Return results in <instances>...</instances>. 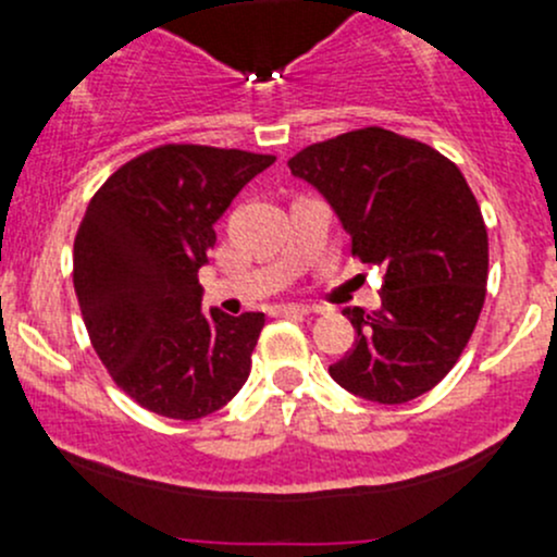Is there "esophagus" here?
<instances>
[{
	"mask_svg": "<svg viewBox=\"0 0 557 557\" xmlns=\"http://www.w3.org/2000/svg\"><path fill=\"white\" fill-rule=\"evenodd\" d=\"M280 314H299V318H307V314H312V310L305 305H283L280 307Z\"/></svg>",
	"mask_w": 557,
	"mask_h": 557,
	"instance_id": "34e87169",
	"label": "esophagus"
}]
</instances>
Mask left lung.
Returning <instances> with one entry per match:
<instances>
[{"instance_id":"left-lung-1","label":"left lung","mask_w":557,"mask_h":557,"mask_svg":"<svg viewBox=\"0 0 557 557\" xmlns=\"http://www.w3.org/2000/svg\"><path fill=\"white\" fill-rule=\"evenodd\" d=\"M385 269L380 310H342L358 339L329 374L352 396L404 404L442 383L463 352L487 285V232L458 166L418 139L369 126L288 161Z\"/></svg>"}]
</instances>
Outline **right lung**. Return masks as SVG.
I'll list each match as a JSON object with an SVG mask.
<instances>
[{
  "instance_id": "right-lung-1",
  "label": "right lung",
  "mask_w": 557,
  "mask_h": 557,
  "mask_svg": "<svg viewBox=\"0 0 557 557\" xmlns=\"http://www.w3.org/2000/svg\"><path fill=\"white\" fill-rule=\"evenodd\" d=\"M274 156L161 145L97 190L75 237L88 336L123 393L172 420L232 401L250 374L263 312L201 310L215 223Z\"/></svg>"
}]
</instances>
